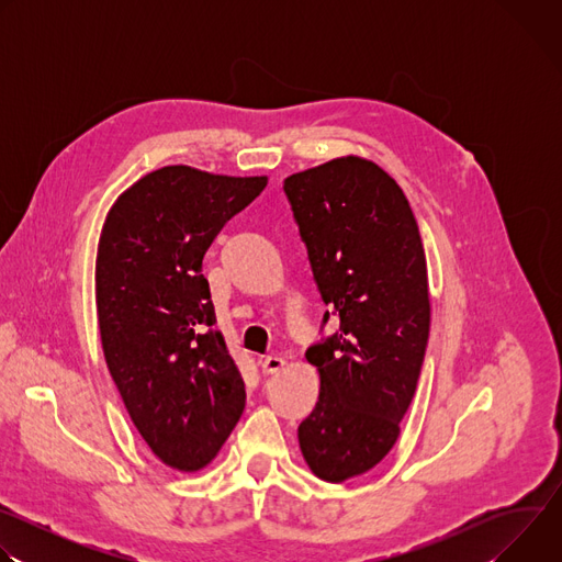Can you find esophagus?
<instances>
[{"label":"esophagus","mask_w":562,"mask_h":562,"mask_svg":"<svg viewBox=\"0 0 562 562\" xmlns=\"http://www.w3.org/2000/svg\"><path fill=\"white\" fill-rule=\"evenodd\" d=\"M260 364H262V373H276V371H280L284 367V358L267 356V358H262Z\"/></svg>","instance_id":"obj_1"}]
</instances>
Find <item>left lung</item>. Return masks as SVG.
Instances as JSON below:
<instances>
[{
	"label": "left lung",
	"instance_id": "obj_1",
	"mask_svg": "<svg viewBox=\"0 0 562 562\" xmlns=\"http://www.w3.org/2000/svg\"><path fill=\"white\" fill-rule=\"evenodd\" d=\"M313 280L338 331L306 349L319 371L297 427L308 469L327 480L373 469L395 445L429 340V282L418 222L378 165L347 155L284 180Z\"/></svg>",
	"mask_w": 562,
	"mask_h": 562
}]
</instances>
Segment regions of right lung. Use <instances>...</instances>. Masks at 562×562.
<instances>
[{"label":"right lung","instance_id":"obj_1","mask_svg":"<svg viewBox=\"0 0 562 562\" xmlns=\"http://www.w3.org/2000/svg\"><path fill=\"white\" fill-rule=\"evenodd\" d=\"M265 187V176L157 169L117 198L100 235L95 302L106 367L139 436L180 471L206 467L245 412V380L215 329L202 260Z\"/></svg>","mask_w":562,"mask_h":562}]
</instances>
